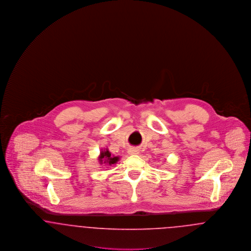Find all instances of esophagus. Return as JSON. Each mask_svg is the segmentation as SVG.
Segmentation results:
<instances>
[{
    "mask_svg": "<svg viewBox=\"0 0 251 251\" xmlns=\"http://www.w3.org/2000/svg\"><path fill=\"white\" fill-rule=\"evenodd\" d=\"M138 153H139V151L137 149L131 148L129 150V154H131V155H135V154H138Z\"/></svg>",
    "mask_w": 251,
    "mask_h": 251,
    "instance_id": "esophagus-1",
    "label": "esophagus"
}]
</instances>
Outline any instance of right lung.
Here are the masks:
<instances>
[{
	"instance_id": "1",
	"label": "right lung",
	"mask_w": 251,
	"mask_h": 251,
	"mask_svg": "<svg viewBox=\"0 0 251 251\" xmlns=\"http://www.w3.org/2000/svg\"><path fill=\"white\" fill-rule=\"evenodd\" d=\"M118 156L111 155V152L106 149V151H101L100 155L99 157V161L100 164H107V165H114L119 161Z\"/></svg>"
}]
</instances>
